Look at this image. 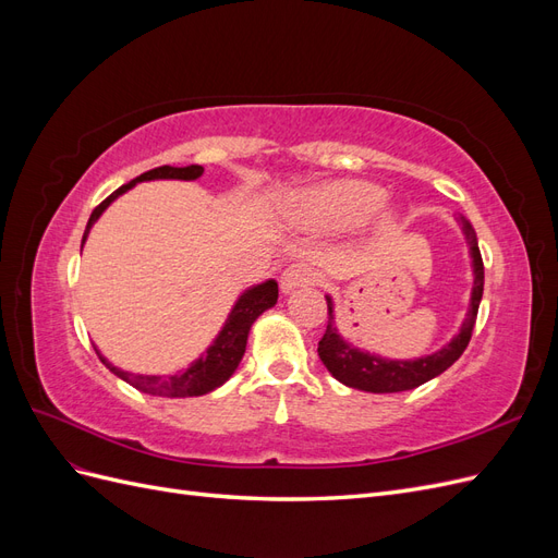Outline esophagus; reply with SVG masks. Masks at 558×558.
Returning <instances> with one entry per match:
<instances>
[{
    "instance_id": "obj_1",
    "label": "esophagus",
    "mask_w": 558,
    "mask_h": 558,
    "mask_svg": "<svg viewBox=\"0 0 558 558\" xmlns=\"http://www.w3.org/2000/svg\"><path fill=\"white\" fill-rule=\"evenodd\" d=\"M316 281H318V272L312 265H291L281 275V291L291 293L293 289H298V286H307Z\"/></svg>"
}]
</instances>
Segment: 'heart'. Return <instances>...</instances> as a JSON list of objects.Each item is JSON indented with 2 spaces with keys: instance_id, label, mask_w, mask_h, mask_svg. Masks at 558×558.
<instances>
[{
  "instance_id": "1",
  "label": "heart",
  "mask_w": 558,
  "mask_h": 558,
  "mask_svg": "<svg viewBox=\"0 0 558 558\" xmlns=\"http://www.w3.org/2000/svg\"><path fill=\"white\" fill-rule=\"evenodd\" d=\"M384 199V189L369 181H332L302 197L293 209V218L312 230H342L365 221L381 207ZM388 223L391 218H381V226Z\"/></svg>"
}]
</instances>
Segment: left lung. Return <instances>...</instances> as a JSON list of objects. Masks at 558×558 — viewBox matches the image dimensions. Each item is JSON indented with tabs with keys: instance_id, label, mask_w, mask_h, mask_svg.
Returning a JSON list of instances; mask_svg holds the SVG:
<instances>
[{
	"instance_id": "8db88e82",
	"label": "left lung",
	"mask_w": 558,
	"mask_h": 558,
	"mask_svg": "<svg viewBox=\"0 0 558 558\" xmlns=\"http://www.w3.org/2000/svg\"><path fill=\"white\" fill-rule=\"evenodd\" d=\"M461 226L465 232V240L470 244V256H472V269H475V286H472V298H470V310L461 326V332L453 337V340L435 351L433 356L416 359V361H386L373 353H363L359 349L349 347L332 324V302L328 300V328L326 335L320 337L318 342V359L324 361L328 373L351 388H361V391L369 393H398V391H410L428 379L442 375L447 367H451L456 361L461 359L465 351L472 330H475L477 310L484 293V263L477 244V234L468 218L461 216Z\"/></svg>"
}]
</instances>
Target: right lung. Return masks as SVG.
I'll return each mask as SVG.
<instances>
[{"mask_svg": "<svg viewBox=\"0 0 558 558\" xmlns=\"http://www.w3.org/2000/svg\"><path fill=\"white\" fill-rule=\"evenodd\" d=\"M202 172H205V167H199V165H189V167L162 165V167H156V170H148V172L140 174L137 179H132L130 183L121 185V189L113 191L105 202H99V205L93 209L90 221L86 226V232H83V242H86L93 223L97 221L99 216H102V211L111 205V202L118 195H123L125 191H130L134 183L150 181V179L193 181V179L202 177ZM277 298H279V289H277V281H272V279L248 289L238 300V305L232 307L223 330L218 332V337L214 340V344L207 349L205 356L197 359L191 367H185L183 373L172 375V377L130 375V373H125V369H118L116 365H111L97 349L95 351H97L99 361H102L116 377H121L123 381H128L130 386L137 388V391H144V393H150V396H167V398L205 396V393L214 391V388L226 384L232 377V373L238 369V365L244 356V351H246V337H248L253 320H256L265 310L275 307Z\"/></svg>", "mask_w": 558, "mask_h": 558, "instance_id": "right-lung-1", "label": "right lung"}]
</instances>
